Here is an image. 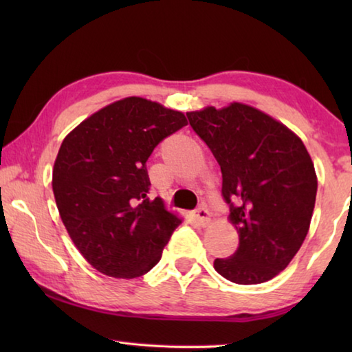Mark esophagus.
<instances>
[{
	"instance_id": "obj_1",
	"label": "esophagus",
	"mask_w": 352,
	"mask_h": 352,
	"mask_svg": "<svg viewBox=\"0 0 352 352\" xmlns=\"http://www.w3.org/2000/svg\"><path fill=\"white\" fill-rule=\"evenodd\" d=\"M194 217H195V222H197V223L201 225V226H205V225L210 223L211 214H210V211H208V208L200 206L199 210H195Z\"/></svg>"
}]
</instances>
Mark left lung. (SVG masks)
<instances>
[{
	"mask_svg": "<svg viewBox=\"0 0 352 352\" xmlns=\"http://www.w3.org/2000/svg\"><path fill=\"white\" fill-rule=\"evenodd\" d=\"M222 170V197L239 247L214 269L236 284H261L289 265L311 225L317 175L302 141L243 104L186 113Z\"/></svg>",
	"mask_w": 352,
	"mask_h": 352,
	"instance_id": "1",
	"label": "left lung"
}]
</instances>
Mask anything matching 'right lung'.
Returning <instances> with one entry per match:
<instances>
[{
    "label": "right lung",
    "instance_id": "right-lung-1",
    "mask_svg": "<svg viewBox=\"0 0 352 352\" xmlns=\"http://www.w3.org/2000/svg\"><path fill=\"white\" fill-rule=\"evenodd\" d=\"M186 124L180 111L126 98L63 140L52 170L56 204L77 250L104 275L136 278L152 270L182 223L162 199L147 197L146 162Z\"/></svg>",
    "mask_w": 352,
    "mask_h": 352
}]
</instances>
